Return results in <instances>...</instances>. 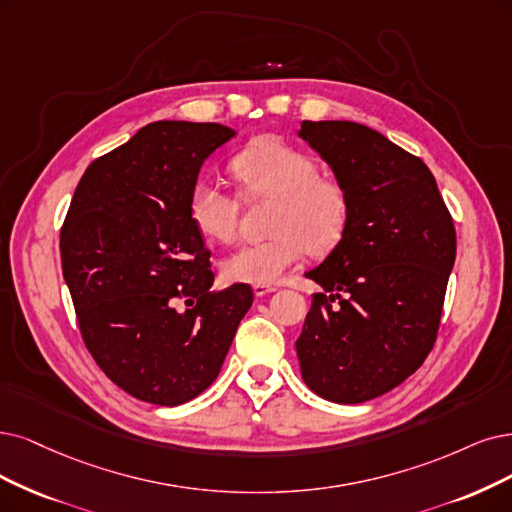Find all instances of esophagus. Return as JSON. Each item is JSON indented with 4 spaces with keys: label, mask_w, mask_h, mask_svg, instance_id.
Segmentation results:
<instances>
[{
    "label": "esophagus",
    "mask_w": 512,
    "mask_h": 512,
    "mask_svg": "<svg viewBox=\"0 0 512 512\" xmlns=\"http://www.w3.org/2000/svg\"><path fill=\"white\" fill-rule=\"evenodd\" d=\"M274 291H276L274 285H255V287H253V293H255L257 297H263V295L274 293Z\"/></svg>",
    "instance_id": "1"
}]
</instances>
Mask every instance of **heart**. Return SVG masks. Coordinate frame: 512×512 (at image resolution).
<instances>
[{
	"label": "heart",
	"instance_id": "heart-1",
	"mask_svg": "<svg viewBox=\"0 0 512 512\" xmlns=\"http://www.w3.org/2000/svg\"><path fill=\"white\" fill-rule=\"evenodd\" d=\"M230 170L246 200H272V206L270 236L227 255L221 263L225 280L272 285L306 251L327 255L344 240L352 219L348 187L318 175L316 158L304 149L272 135L259 137L238 151ZM187 215L204 238L230 242L238 230L240 202L219 183L196 181L189 189Z\"/></svg>",
	"mask_w": 512,
	"mask_h": 512
}]
</instances>
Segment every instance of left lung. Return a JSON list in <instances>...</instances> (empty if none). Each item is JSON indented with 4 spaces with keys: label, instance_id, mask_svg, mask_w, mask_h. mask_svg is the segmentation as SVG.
Wrapping results in <instances>:
<instances>
[{
    "label": "left lung",
    "instance_id": "8db88e82",
    "mask_svg": "<svg viewBox=\"0 0 512 512\" xmlns=\"http://www.w3.org/2000/svg\"><path fill=\"white\" fill-rule=\"evenodd\" d=\"M352 198L350 227L306 276L314 293L295 342L301 377L333 403H365L405 382L441 325L456 227L430 168L380 132L346 120L301 122Z\"/></svg>",
    "mask_w": 512,
    "mask_h": 512
}]
</instances>
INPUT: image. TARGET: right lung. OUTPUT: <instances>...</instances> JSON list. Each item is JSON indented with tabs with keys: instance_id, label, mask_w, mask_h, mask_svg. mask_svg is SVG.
<instances>
[{
	"instance_id": "right-lung-1",
	"label": "right lung",
	"mask_w": 512,
	"mask_h": 512,
	"mask_svg": "<svg viewBox=\"0 0 512 512\" xmlns=\"http://www.w3.org/2000/svg\"><path fill=\"white\" fill-rule=\"evenodd\" d=\"M232 137L213 122H151L86 168L63 221L61 266L84 344L139 401L196 399L253 304L249 285L211 291V251L187 215L202 162Z\"/></svg>"
}]
</instances>
